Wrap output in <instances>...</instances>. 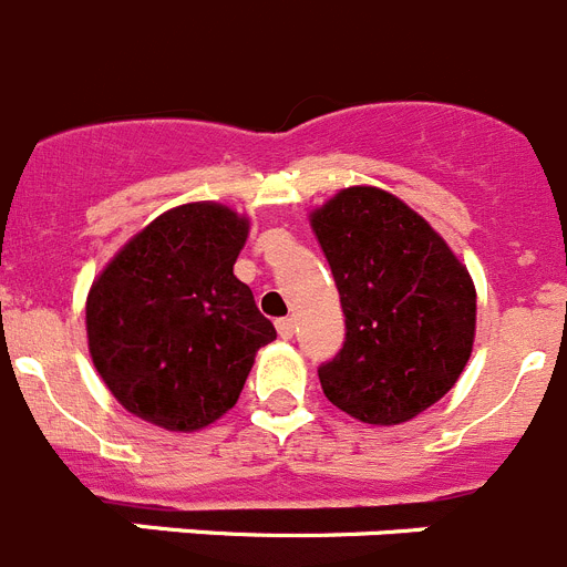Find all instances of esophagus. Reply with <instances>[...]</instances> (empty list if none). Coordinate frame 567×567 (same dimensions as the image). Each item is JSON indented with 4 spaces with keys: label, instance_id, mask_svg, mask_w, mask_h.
I'll use <instances>...</instances> for the list:
<instances>
[{
    "label": "esophagus",
    "instance_id": "34e87169",
    "mask_svg": "<svg viewBox=\"0 0 567 567\" xmlns=\"http://www.w3.org/2000/svg\"><path fill=\"white\" fill-rule=\"evenodd\" d=\"M275 327H278L280 338H292V334H295V320L292 318H280Z\"/></svg>",
    "mask_w": 567,
    "mask_h": 567
}]
</instances>
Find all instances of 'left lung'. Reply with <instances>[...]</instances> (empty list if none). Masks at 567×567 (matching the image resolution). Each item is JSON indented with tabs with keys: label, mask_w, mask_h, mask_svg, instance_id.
<instances>
[{
	"label": "left lung",
	"mask_w": 567,
	"mask_h": 567,
	"mask_svg": "<svg viewBox=\"0 0 567 567\" xmlns=\"http://www.w3.org/2000/svg\"><path fill=\"white\" fill-rule=\"evenodd\" d=\"M346 315V340L320 363L340 412L398 425L437 403L468 363L477 295L445 240L374 187L343 189L312 215Z\"/></svg>",
	"instance_id": "obj_1"
}]
</instances>
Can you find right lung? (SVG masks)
<instances>
[{
  "instance_id": "add662e5",
  "label": "right lung",
  "mask_w": 567,
  "mask_h": 567,
  "mask_svg": "<svg viewBox=\"0 0 567 567\" xmlns=\"http://www.w3.org/2000/svg\"><path fill=\"white\" fill-rule=\"evenodd\" d=\"M249 224L218 204L158 215L107 264L87 298L90 354L138 417L195 432L229 412L278 338L233 275Z\"/></svg>"
}]
</instances>
